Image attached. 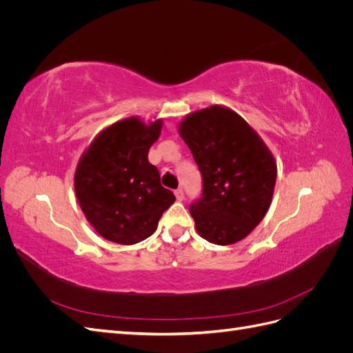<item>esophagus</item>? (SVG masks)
I'll return each mask as SVG.
<instances>
[{
    "instance_id": "obj_1",
    "label": "esophagus",
    "mask_w": 353,
    "mask_h": 353,
    "mask_svg": "<svg viewBox=\"0 0 353 353\" xmlns=\"http://www.w3.org/2000/svg\"><path fill=\"white\" fill-rule=\"evenodd\" d=\"M175 197L178 201H183L184 200V190L183 188L175 190Z\"/></svg>"
}]
</instances>
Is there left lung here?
<instances>
[{
	"label": "left lung",
	"instance_id": "left-lung-1",
	"mask_svg": "<svg viewBox=\"0 0 353 353\" xmlns=\"http://www.w3.org/2000/svg\"><path fill=\"white\" fill-rule=\"evenodd\" d=\"M179 135L203 179L201 197L190 205L197 232L218 245L243 240L272 200L276 165L268 147L240 114L221 105L190 113Z\"/></svg>",
	"mask_w": 353,
	"mask_h": 353
}]
</instances>
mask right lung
<instances>
[{
  "label": "right lung",
  "instance_id": "1",
  "mask_svg": "<svg viewBox=\"0 0 353 353\" xmlns=\"http://www.w3.org/2000/svg\"><path fill=\"white\" fill-rule=\"evenodd\" d=\"M160 131L162 121L145 125L130 117L105 128L81 157L74 193L88 222L105 240L128 245L145 240L175 201L148 162Z\"/></svg>",
  "mask_w": 353,
  "mask_h": 353
}]
</instances>
